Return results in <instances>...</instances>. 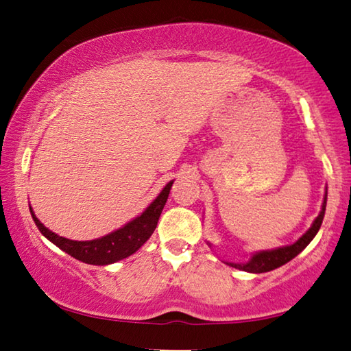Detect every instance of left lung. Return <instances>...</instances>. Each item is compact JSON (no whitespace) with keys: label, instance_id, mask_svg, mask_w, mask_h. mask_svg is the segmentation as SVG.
Instances as JSON below:
<instances>
[{"label":"left lung","instance_id":"obj_1","mask_svg":"<svg viewBox=\"0 0 351 351\" xmlns=\"http://www.w3.org/2000/svg\"><path fill=\"white\" fill-rule=\"evenodd\" d=\"M325 206H327V191H325L322 210H321V213H319V216L315 219V222H313V225L310 226V230L306 231L302 237H299L294 243L287 245V247L274 248V250L259 251V253H254L253 256H251V259L245 263H232V262H225V263L232 268L242 269V271L256 273V274L271 271V269L285 265L287 262L294 259V257H296L300 251L305 250L306 245H308L313 239H315L319 228H321V225H322V220L325 216Z\"/></svg>","mask_w":351,"mask_h":351}]
</instances>
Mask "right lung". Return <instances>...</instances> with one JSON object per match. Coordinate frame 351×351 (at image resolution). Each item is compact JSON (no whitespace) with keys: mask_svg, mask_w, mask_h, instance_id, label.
I'll use <instances>...</instances> for the list:
<instances>
[{"mask_svg":"<svg viewBox=\"0 0 351 351\" xmlns=\"http://www.w3.org/2000/svg\"><path fill=\"white\" fill-rule=\"evenodd\" d=\"M172 183L174 180H171L162 189V193L151 202V205L138 217L132 219L131 222L123 225L121 228L112 231L110 234L94 239V241H71V239L55 234L36 219L32 206H29V210L41 234L53 245H57L60 250H63L64 253L75 257L77 261L90 263V265H109V263H115L134 254L151 237L166 200H168Z\"/></svg>","mask_w":351,"mask_h":351,"instance_id":"add662e5","label":"right lung"}]
</instances>
